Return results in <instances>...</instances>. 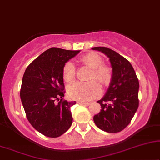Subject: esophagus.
<instances>
[{
	"label": "esophagus",
	"instance_id": "1",
	"mask_svg": "<svg viewBox=\"0 0 160 160\" xmlns=\"http://www.w3.org/2000/svg\"><path fill=\"white\" fill-rule=\"evenodd\" d=\"M78 103L80 104V105H85V106H88L90 105V103H88V102H78Z\"/></svg>",
	"mask_w": 160,
	"mask_h": 160
}]
</instances>
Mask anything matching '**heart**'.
Wrapping results in <instances>:
<instances>
[{"label": "heart", "instance_id": "1", "mask_svg": "<svg viewBox=\"0 0 160 160\" xmlns=\"http://www.w3.org/2000/svg\"><path fill=\"white\" fill-rule=\"evenodd\" d=\"M81 61L91 69L89 79H96L100 83L107 84L112 77V70L108 66L102 64V59L99 55L89 52L82 57ZM63 79L67 82H71L75 76V67L72 61H68L63 68ZM68 95L71 99L89 101L97 97L101 93L99 85L95 80L82 82L76 81L68 86Z\"/></svg>", "mask_w": 160, "mask_h": 160}]
</instances>
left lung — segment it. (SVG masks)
I'll return each mask as SVG.
<instances>
[{"label": "left lung", "instance_id": "obj_1", "mask_svg": "<svg viewBox=\"0 0 160 160\" xmlns=\"http://www.w3.org/2000/svg\"><path fill=\"white\" fill-rule=\"evenodd\" d=\"M91 49L105 54L112 67L109 88L97 101L102 110L93 116V121L102 130L118 132L128 126L137 111L139 81L129 61L116 51L104 47Z\"/></svg>", "mask_w": 160, "mask_h": 160}]
</instances>
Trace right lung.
<instances>
[{
	"label": "right lung",
	"instance_id": "obj_1",
	"mask_svg": "<svg viewBox=\"0 0 160 160\" xmlns=\"http://www.w3.org/2000/svg\"><path fill=\"white\" fill-rule=\"evenodd\" d=\"M80 52L50 48L30 63L23 74L20 98L27 118L47 137H59L72 123L71 107L76 102L62 99L63 68Z\"/></svg>",
	"mask_w": 160,
	"mask_h": 160
}]
</instances>
